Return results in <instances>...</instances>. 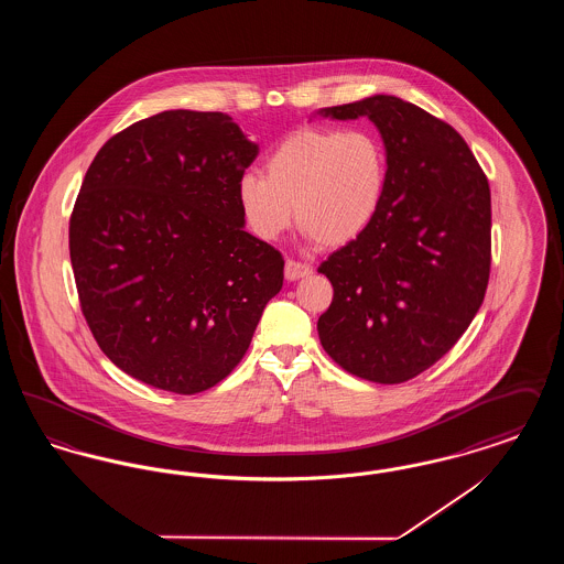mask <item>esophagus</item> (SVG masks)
<instances>
[{"label": "esophagus", "mask_w": 564, "mask_h": 564, "mask_svg": "<svg viewBox=\"0 0 564 564\" xmlns=\"http://www.w3.org/2000/svg\"><path fill=\"white\" fill-rule=\"evenodd\" d=\"M311 274V267L308 264H302V262H295V260H288L285 262V279L288 281H297L302 276H308Z\"/></svg>", "instance_id": "obj_1"}]
</instances>
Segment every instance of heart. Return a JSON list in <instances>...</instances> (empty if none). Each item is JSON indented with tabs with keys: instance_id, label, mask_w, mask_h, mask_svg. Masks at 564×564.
<instances>
[{
	"instance_id": "1",
	"label": "heart",
	"mask_w": 564,
	"mask_h": 564,
	"mask_svg": "<svg viewBox=\"0 0 564 564\" xmlns=\"http://www.w3.org/2000/svg\"><path fill=\"white\" fill-rule=\"evenodd\" d=\"M267 177L245 173L237 203L260 241H276L295 219L311 241L343 247L375 219L387 186L380 143L364 131L302 129L264 162Z\"/></svg>"
}]
</instances>
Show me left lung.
<instances>
[{
	"label": "left lung",
	"mask_w": 564,
	"mask_h": 564,
	"mask_svg": "<svg viewBox=\"0 0 564 564\" xmlns=\"http://www.w3.org/2000/svg\"><path fill=\"white\" fill-rule=\"evenodd\" d=\"M322 116L375 122L387 186L372 224L319 272L334 288L317 322L325 352L350 375L398 384L455 347L490 274V188L451 124L393 95Z\"/></svg>",
	"instance_id": "1"
}]
</instances>
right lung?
Listing matches in <instances>:
<instances>
[{
	"label": "right lung",
	"instance_id": "1",
	"mask_svg": "<svg viewBox=\"0 0 564 564\" xmlns=\"http://www.w3.org/2000/svg\"><path fill=\"white\" fill-rule=\"evenodd\" d=\"M258 145L221 111L169 109L113 134L69 219L82 313L122 372L194 395L249 349L283 258L242 226Z\"/></svg>",
	"mask_w": 564,
	"mask_h": 564
}]
</instances>
